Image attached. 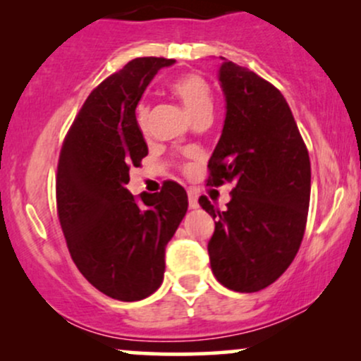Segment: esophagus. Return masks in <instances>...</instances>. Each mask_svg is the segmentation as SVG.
Masks as SVG:
<instances>
[{
    "instance_id": "esophagus-1",
    "label": "esophagus",
    "mask_w": 361,
    "mask_h": 361,
    "mask_svg": "<svg viewBox=\"0 0 361 361\" xmlns=\"http://www.w3.org/2000/svg\"><path fill=\"white\" fill-rule=\"evenodd\" d=\"M188 205L190 209H197L198 207V195L195 190H188Z\"/></svg>"
}]
</instances>
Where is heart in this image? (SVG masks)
<instances>
[{"label": "heart", "instance_id": "obj_1", "mask_svg": "<svg viewBox=\"0 0 361 361\" xmlns=\"http://www.w3.org/2000/svg\"><path fill=\"white\" fill-rule=\"evenodd\" d=\"M171 90L175 91L176 97L185 103L186 110L195 120L205 115H212L214 109V94L212 88L207 82L204 76L197 73H188L178 76L175 81L171 82ZM135 123H137L140 132L147 130L149 122V105L147 102H139L135 106ZM186 169H190L186 166Z\"/></svg>", "mask_w": 361, "mask_h": 361}]
</instances>
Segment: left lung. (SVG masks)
Returning a JSON list of instances; mask_svg holds the SVG:
<instances>
[{
	"label": "left lung",
	"mask_w": 361,
	"mask_h": 361,
	"mask_svg": "<svg viewBox=\"0 0 361 361\" xmlns=\"http://www.w3.org/2000/svg\"><path fill=\"white\" fill-rule=\"evenodd\" d=\"M226 122L209 161L207 186L233 183L226 210L202 195L215 219L209 258L224 287L251 293L283 275L307 224L310 159L299 127L279 88L247 68H221Z\"/></svg>",
	"instance_id": "obj_1"
}]
</instances>
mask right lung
<instances>
[{
  "label": "right lung",
  "mask_w": 361,
  "mask_h": 361,
  "mask_svg": "<svg viewBox=\"0 0 361 361\" xmlns=\"http://www.w3.org/2000/svg\"><path fill=\"white\" fill-rule=\"evenodd\" d=\"M175 59L137 57L90 93L62 142L57 215L78 270L111 299H146L163 283L166 244L188 209L185 188L164 181L134 197L128 171L147 156L135 106L156 73Z\"/></svg>",
  "instance_id": "obj_1"
}]
</instances>
